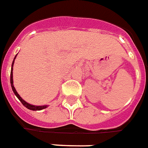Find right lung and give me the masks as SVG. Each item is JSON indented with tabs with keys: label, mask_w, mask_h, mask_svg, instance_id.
<instances>
[{
	"label": "right lung",
	"mask_w": 148,
	"mask_h": 148,
	"mask_svg": "<svg viewBox=\"0 0 148 148\" xmlns=\"http://www.w3.org/2000/svg\"><path fill=\"white\" fill-rule=\"evenodd\" d=\"M16 55L15 56L14 59H13V61H12V67H11V74H10V83H11V86L12 89V91H13V93H15V95L17 97V98L20 101H21V102L23 104V106H24L27 109H30V110H33V111H39V110H42V109H44L46 108H47V106H33V105H31L29 103L26 102L24 100H23V98L21 97L20 95H19V93L16 92V90L15 89L14 86H13V76H12V71H13V64H14V61L16 58Z\"/></svg>",
	"instance_id": "obj_1"
}]
</instances>
